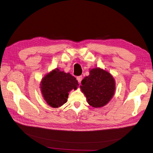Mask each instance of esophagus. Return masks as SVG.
Masks as SVG:
<instances>
[{
    "label": "esophagus",
    "instance_id": "esophagus-1",
    "mask_svg": "<svg viewBox=\"0 0 153 153\" xmlns=\"http://www.w3.org/2000/svg\"><path fill=\"white\" fill-rule=\"evenodd\" d=\"M76 79H77L78 83H81V82H82V76H77V77H76Z\"/></svg>",
    "mask_w": 153,
    "mask_h": 153
}]
</instances>
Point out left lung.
Here are the masks:
<instances>
[{"label":"left lung","instance_id":"8db88e82","mask_svg":"<svg viewBox=\"0 0 153 153\" xmlns=\"http://www.w3.org/2000/svg\"><path fill=\"white\" fill-rule=\"evenodd\" d=\"M80 89L92 107H103L113 98L115 81L111 74L100 68L89 69V75L82 80Z\"/></svg>","mask_w":153,"mask_h":153}]
</instances>
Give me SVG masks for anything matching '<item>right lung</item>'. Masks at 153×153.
<instances>
[{
	"mask_svg": "<svg viewBox=\"0 0 153 153\" xmlns=\"http://www.w3.org/2000/svg\"><path fill=\"white\" fill-rule=\"evenodd\" d=\"M78 81L69 73L55 68L44 76L40 88L43 99L53 108H58L67 102L69 92L76 90Z\"/></svg>",
	"mask_w": 153,
	"mask_h": 153,
	"instance_id": "obj_1",
	"label": "right lung"
}]
</instances>
